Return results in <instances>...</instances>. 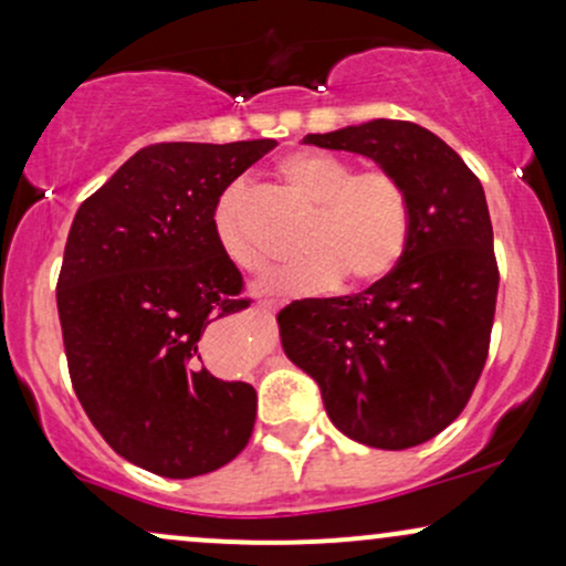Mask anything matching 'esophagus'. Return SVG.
Listing matches in <instances>:
<instances>
[{"label":"esophagus","instance_id":"obj_1","mask_svg":"<svg viewBox=\"0 0 566 566\" xmlns=\"http://www.w3.org/2000/svg\"><path fill=\"white\" fill-rule=\"evenodd\" d=\"M258 305H261L263 311H271V308H274V303H271V301H261Z\"/></svg>","mask_w":566,"mask_h":566}]
</instances>
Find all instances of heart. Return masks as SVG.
Listing matches in <instances>:
<instances>
[{
  "instance_id": "heart-1",
  "label": "heart",
  "mask_w": 566,
  "mask_h": 566,
  "mask_svg": "<svg viewBox=\"0 0 566 566\" xmlns=\"http://www.w3.org/2000/svg\"><path fill=\"white\" fill-rule=\"evenodd\" d=\"M276 178L314 207L303 233V261L284 265L261 284L269 292H322L343 276L350 287L386 279L405 258L412 233V205L391 170H356L327 151H292L279 159ZM212 229L223 255L242 271H261L265 255L244 223V188L220 193Z\"/></svg>"
}]
</instances>
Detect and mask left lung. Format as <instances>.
<instances>
[{"label": "left lung", "instance_id": "1", "mask_svg": "<svg viewBox=\"0 0 566 566\" xmlns=\"http://www.w3.org/2000/svg\"><path fill=\"white\" fill-rule=\"evenodd\" d=\"M303 143L369 157L401 180L412 233L396 269L359 295L279 311L292 365L319 382L337 431L378 450L433 439L469 405L497 301L484 188L431 129L373 119Z\"/></svg>", "mask_w": 566, "mask_h": 566}]
</instances>
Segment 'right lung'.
I'll return each mask as SVG.
<instances>
[{
    "mask_svg": "<svg viewBox=\"0 0 566 566\" xmlns=\"http://www.w3.org/2000/svg\"><path fill=\"white\" fill-rule=\"evenodd\" d=\"M274 146H146L71 223L57 276L71 386L108 447L159 476L216 471L252 437L255 388L216 378L201 335L250 305L212 216L220 193Z\"/></svg>",
    "mask_w": 566,
    "mask_h": 566,
    "instance_id": "right-lung-1",
    "label": "right lung"
}]
</instances>
